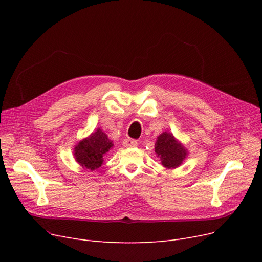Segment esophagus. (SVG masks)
I'll return each instance as SVG.
<instances>
[{
  "mask_svg": "<svg viewBox=\"0 0 262 262\" xmlns=\"http://www.w3.org/2000/svg\"><path fill=\"white\" fill-rule=\"evenodd\" d=\"M123 145H124V147H135V146L138 145V142H137L134 139L126 138V139L123 140Z\"/></svg>",
  "mask_w": 262,
  "mask_h": 262,
  "instance_id": "1",
  "label": "esophagus"
}]
</instances>
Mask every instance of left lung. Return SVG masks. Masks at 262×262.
<instances>
[{
	"mask_svg": "<svg viewBox=\"0 0 262 262\" xmlns=\"http://www.w3.org/2000/svg\"><path fill=\"white\" fill-rule=\"evenodd\" d=\"M155 153L161 160V164L167 169L180 167L188 155L186 147L175 139L168 132H163L157 137L155 143Z\"/></svg>",
	"mask_w": 262,
	"mask_h": 262,
	"instance_id": "1",
	"label": "left lung"
}]
</instances>
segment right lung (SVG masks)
Listing matches in <instances>:
<instances>
[{"label":"right lung","instance_id":"add662e5","mask_svg":"<svg viewBox=\"0 0 262 262\" xmlns=\"http://www.w3.org/2000/svg\"><path fill=\"white\" fill-rule=\"evenodd\" d=\"M113 146L114 143L108 136L101 128H98L75 145L74 158L84 169L94 171L102 166L104 155Z\"/></svg>","mask_w":262,"mask_h":262}]
</instances>
